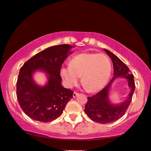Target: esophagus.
<instances>
[{
	"instance_id": "1",
	"label": "esophagus",
	"mask_w": 151,
	"mask_h": 151,
	"mask_svg": "<svg viewBox=\"0 0 151 151\" xmlns=\"http://www.w3.org/2000/svg\"><path fill=\"white\" fill-rule=\"evenodd\" d=\"M78 94H78L77 92H74V93H73V97H74V98H75L76 96H77L78 95Z\"/></svg>"
}]
</instances>
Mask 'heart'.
I'll return each mask as SVG.
<instances>
[{
	"label": "heart",
	"mask_w": 151,
	"mask_h": 151,
	"mask_svg": "<svg viewBox=\"0 0 151 151\" xmlns=\"http://www.w3.org/2000/svg\"><path fill=\"white\" fill-rule=\"evenodd\" d=\"M111 63L104 54L82 53L71 60V65H63L60 74L68 88L82 83L89 92L101 90L107 83L111 74Z\"/></svg>",
	"instance_id": "1"
}]
</instances>
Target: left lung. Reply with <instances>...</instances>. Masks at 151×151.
<instances>
[{"mask_svg":"<svg viewBox=\"0 0 151 151\" xmlns=\"http://www.w3.org/2000/svg\"><path fill=\"white\" fill-rule=\"evenodd\" d=\"M107 55L111 58L114 68V75L109 83L92 96H88V102L85 106L86 114L92 121L105 124L113 122L119 119L125 114L131 102L135 85L134 76L128 66L123 63L119 58L109 50L104 49ZM124 78L127 80L130 92L127 98L119 104H113L110 101L109 95L111 84L118 78Z\"/></svg>","mask_w":151,"mask_h":151,"instance_id":"left-lung-1","label":"left lung"}]
</instances>
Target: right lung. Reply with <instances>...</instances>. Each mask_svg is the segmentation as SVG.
Wrapping results in <instances>:
<instances>
[{
  "label": "right lung",
  "mask_w": 151,
  "mask_h": 151,
  "mask_svg": "<svg viewBox=\"0 0 151 151\" xmlns=\"http://www.w3.org/2000/svg\"><path fill=\"white\" fill-rule=\"evenodd\" d=\"M74 46L68 44L52 46L39 52L21 68L17 83V96L23 112L34 120L53 121L61 116L73 92L63 87L60 70L63 61L72 52ZM37 71L46 74L48 81L44 86L33 78Z\"/></svg>",
  "instance_id": "add662e5"
}]
</instances>
